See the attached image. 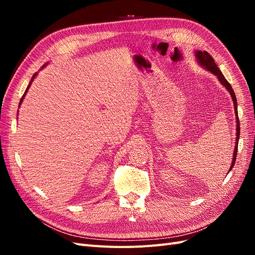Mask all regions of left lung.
Listing matches in <instances>:
<instances>
[{"label":"left lung","instance_id":"1","mask_svg":"<svg viewBox=\"0 0 255 255\" xmlns=\"http://www.w3.org/2000/svg\"><path fill=\"white\" fill-rule=\"evenodd\" d=\"M196 57L199 61V64L203 66L205 69H207L208 71H211L213 74H215L217 76L218 80L220 81V83L225 86L229 92L231 97L233 99V102H234V109H235V114H236V123H237V127H236V145H235V149H234V154H233V161H232V165H231L230 169H229V172L232 170V168L235 164L236 161V154H237V148H238V139H239V133H241V127H239V119H238V114H237V102H236V96L233 91L232 86H231L230 83L226 80L225 76L221 73V71L219 70V68L216 65L215 60L213 59V57L208 54L206 51H197L196 52Z\"/></svg>","mask_w":255,"mask_h":255}]
</instances>
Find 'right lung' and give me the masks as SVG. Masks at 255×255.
Listing matches in <instances>:
<instances>
[{
	"label": "right lung",
	"instance_id": "obj_1",
	"mask_svg": "<svg viewBox=\"0 0 255 255\" xmlns=\"http://www.w3.org/2000/svg\"><path fill=\"white\" fill-rule=\"evenodd\" d=\"M36 74H37V73H35V74L33 75V78H32V80H30V82H29V84H28V86H27V88H26V90H25V92H24V95H23V96H22V98H21V101H20V104H21V102H22V100H23V99H24V96H25V94H26V91H27V89L29 88V86H30V84H32V81L34 80V78H35V76H36Z\"/></svg>",
	"mask_w": 255,
	"mask_h": 255
}]
</instances>
